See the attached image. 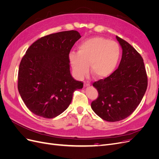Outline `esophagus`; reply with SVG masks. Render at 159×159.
<instances>
[{"label":"esophagus","instance_id":"34e87169","mask_svg":"<svg viewBox=\"0 0 159 159\" xmlns=\"http://www.w3.org/2000/svg\"><path fill=\"white\" fill-rule=\"evenodd\" d=\"M90 85V84L87 81H84V87H88V86Z\"/></svg>","mask_w":159,"mask_h":159}]
</instances>
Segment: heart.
<instances>
[{
	"mask_svg": "<svg viewBox=\"0 0 159 159\" xmlns=\"http://www.w3.org/2000/svg\"><path fill=\"white\" fill-rule=\"evenodd\" d=\"M121 56V49L116 42L103 37L85 40L78 46V52H71L69 59L73 71L79 78L88 74L89 66L96 78L103 79L111 75Z\"/></svg>",
	"mask_w": 159,
	"mask_h": 159,
	"instance_id": "1",
	"label": "heart"
}]
</instances>
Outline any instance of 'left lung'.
Returning a JSON list of instances; mask_svg holds the SVG:
<instances>
[{
    "label": "left lung",
    "instance_id": "8db88e82",
    "mask_svg": "<svg viewBox=\"0 0 159 159\" xmlns=\"http://www.w3.org/2000/svg\"><path fill=\"white\" fill-rule=\"evenodd\" d=\"M123 53L118 68L110 76L93 84L98 97L91 107L99 117L109 122L127 118L141 103L147 88V75L140 54L119 36Z\"/></svg>",
    "mask_w": 159,
    "mask_h": 159
}]
</instances>
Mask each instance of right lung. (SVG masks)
Returning a JSON list of instances; mask_svg holds the SVG:
<instances>
[{"label":"right lung","instance_id":"obj_1","mask_svg":"<svg viewBox=\"0 0 159 159\" xmlns=\"http://www.w3.org/2000/svg\"><path fill=\"white\" fill-rule=\"evenodd\" d=\"M76 30L42 37L28 48L19 66L18 89L24 103L38 116L52 119L69 107L74 92L83 88L70 74L69 54L81 38Z\"/></svg>","mask_w":159,"mask_h":159}]
</instances>
